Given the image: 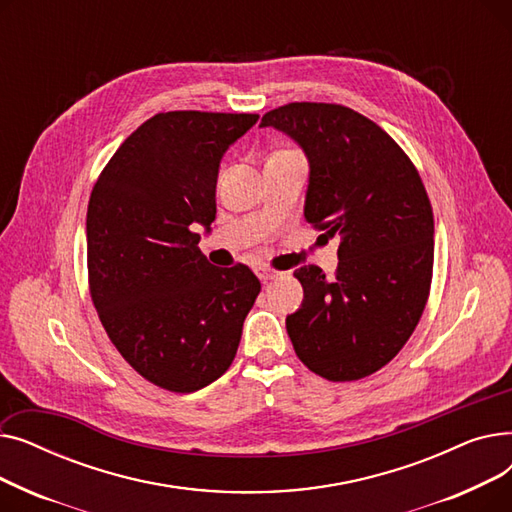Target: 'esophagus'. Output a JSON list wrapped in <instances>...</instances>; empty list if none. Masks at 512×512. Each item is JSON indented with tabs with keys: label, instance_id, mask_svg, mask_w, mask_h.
Listing matches in <instances>:
<instances>
[{
	"label": "esophagus",
	"instance_id": "1",
	"mask_svg": "<svg viewBox=\"0 0 512 512\" xmlns=\"http://www.w3.org/2000/svg\"><path fill=\"white\" fill-rule=\"evenodd\" d=\"M257 276H259V280L261 282H270V280H274V278H278V272L276 270H272V267H259L257 270Z\"/></svg>",
	"mask_w": 512,
	"mask_h": 512
}]
</instances>
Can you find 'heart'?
I'll return each instance as SVG.
<instances>
[{
    "label": "heart",
    "instance_id": "1",
    "mask_svg": "<svg viewBox=\"0 0 512 512\" xmlns=\"http://www.w3.org/2000/svg\"><path fill=\"white\" fill-rule=\"evenodd\" d=\"M276 153H286V151H276Z\"/></svg>",
    "mask_w": 512,
    "mask_h": 512
}]
</instances>
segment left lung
<instances>
[{"label":"left lung","instance_id":"8db88e82","mask_svg":"<svg viewBox=\"0 0 512 512\" xmlns=\"http://www.w3.org/2000/svg\"><path fill=\"white\" fill-rule=\"evenodd\" d=\"M309 157L305 218L340 238L334 280L317 265L294 272L305 299L286 317L297 357L330 382L388 365L415 332L434 272V211L411 157L363 114L294 101L261 118Z\"/></svg>","mask_w":512,"mask_h":512}]
</instances>
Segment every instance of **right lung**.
<instances>
[{"mask_svg": "<svg viewBox=\"0 0 512 512\" xmlns=\"http://www.w3.org/2000/svg\"><path fill=\"white\" fill-rule=\"evenodd\" d=\"M257 120L159 112L118 147L89 199V292L101 324L134 371L176 394L228 371L261 290L245 263L213 267L193 232L215 220L224 151Z\"/></svg>", "mask_w": 512, "mask_h": 512, "instance_id": "add662e5", "label": "right lung"}]
</instances>
